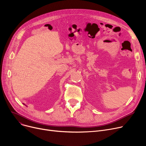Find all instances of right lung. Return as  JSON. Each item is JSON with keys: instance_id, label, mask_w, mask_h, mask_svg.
Segmentation results:
<instances>
[{"instance_id": "1", "label": "right lung", "mask_w": 146, "mask_h": 146, "mask_svg": "<svg viewBox=\"0 0 146 146\" xmlns=\"http://www.w3.org/2000/svg\"><path fill=\"white\" fill-rule=\"evenodd\" d=\"M24 105H25V106H27V105H25V104H24Z\"/></svg>"}]
</instances>
